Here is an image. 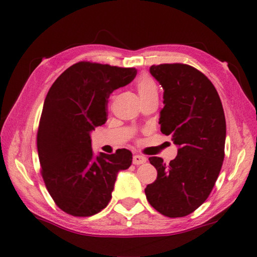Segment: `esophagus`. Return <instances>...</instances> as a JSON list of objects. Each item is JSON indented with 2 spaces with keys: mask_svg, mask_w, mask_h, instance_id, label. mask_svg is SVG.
Segmentation results:
<instances>
[{
  "mask_svg": "<svg viewBox=\"0 0 257 257\" xmlns=\"http://www.w3.org/2000/svg\"><path fill=\"white\" fill-rule=\"evenodd\" d=\"M146 161H147V158H146V157L139 156V155H136V156H134L133 162H134V165H136V166H138V165H143V163H145Z\"/></svg>",
  "mask_w": 257,
  "mask_h": 257,
  "instance_id": "1",
  "label": "esophagus"
}]
</instances>
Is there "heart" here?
<instances>
[{
    "label": "heart",
    "mask_w": 257,
    "mask_h": 257,
    "mask_svg": "<svg viewBox=\"0 0 257 257\" xmlns=\"http://www.w3.org/2000/svg\"><path fill=\"white\" fill-rule=\"evenodd\" d=\"M137 90L141 100L147 99L149 97L158 96V87L155 83V80L148 77V76H144L141 77L137 83Z\"/></svg>",
    "instance_id": "1"
}]
</instances>
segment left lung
Returning <instances> with one entry per match:
<instances>
[{
	"label": "left lung",
	"mask_w": 257,
	"mask_h": 257,
	"mask_svg": "<svg viewBox=\"0 0 257 257\" xmlns=\"http://www.w3.org/2000/svg\"><path fill=\"white\" fill-rule=\"evenodd\" d=\"M150 73L165 89L161 133L171 136L179 149L169 165L162 158H149L158 176L145 193L162 215L182 217L209 198L220 174L225 155L224 110L211 80L190 65H152Z\"/></svg>",
	"instance_id": "1"
}]
</instances>
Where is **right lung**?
<instances>
[{
    "label": "right lung",
    "mask_w": 257,
    "mask_h": 257,
    "mask_svg": "<svg viewBox=\"0 0 257 257\" xmlns=\"http://www.w3.org/2000/svg\"><path fill=\"white\" fill-rule=\"evenodd\" d=\"M136 75L134 67L78 62L47 92L37 130L41 174L55 204L69 215L91 216L105 209L117 173L132 166L127 149L95 158L89 134L106 122L111 92Z\"/></svg>",
    "instance_id": "right-lung-1"
}]
</instances>
